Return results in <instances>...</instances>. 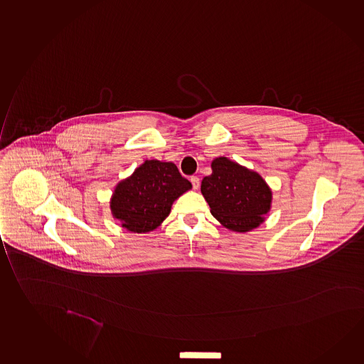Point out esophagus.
<instances>
[{
    "label": "esophagus",
    "mask_w": 364,
    "mask_h": 364,
    "mask_svg": "<svg viewBox=\"0 0 364 364\" xmlns=\"http://www.w3.org/2000/svg\"><path fill=\"white\" fill-rule=\"evenodd\" d=\"M190 181H191V184H193V189H198V188H199L200 181H199V178H198V176H191V178H190Z\"/></svg>",
    "instance_id": "esophagus-1"
}]
</instances>
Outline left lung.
<instances>
[{
  "label": "left lung",
  "mask_w": 364,
  "mask_h": 364,
  "mask_svg": "<svg viewBox=\"0 0 364 364\" xmlns=\"http://www.w3.org/2000/svg\"><path fill=\"white\" fill-rule=\"evenodd\" d=\"M211 168V175L201 181V193L213 216L232 232L259 227L272 203L263 178L227 158H216Z\"/></svg>",
  "instance_id": "8db88e82"
}]
</instances>
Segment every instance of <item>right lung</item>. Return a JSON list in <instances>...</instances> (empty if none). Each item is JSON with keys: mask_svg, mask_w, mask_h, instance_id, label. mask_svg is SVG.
Instances as JSON below:
<instances>
[{"mask_svg": "<svg viewBox=\"0 0 364 364\" xmlns=\"http://www.w3.org/2000/svg\"><path fill=\"white\" fill-rule=\"evenodd\" d=\"M189 189L191 183L175 164L146 160L116 186L111 211L127 230L151 232L168 215L175 199Z\"/></svg>", "mask_w": 364, "mask_h": 364, "instance_id": "obj_1", "label": "right lung"}]
</instances>
